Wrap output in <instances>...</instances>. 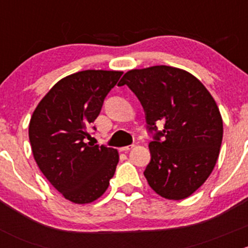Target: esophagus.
<instances>
[{"mask_svg": "<svg viewBox=\"0 0 248 248\" xmlns=\"http://www.w3.org/2000/svg\"><path fill=\"white\" fill-rule=\"evenodd\" d=\"M132 147H134V145H128V146H122V147H120L119 150L121 152H127V151H129V150H131Z\"/></svg>", "mask_w": 248, "mask_h": 248, "instance_id": "obj_1", "label": "esophagus"}]
</instances>
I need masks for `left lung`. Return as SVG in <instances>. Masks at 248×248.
I'll return each instance as SVG.
<instances>
[{
	"mask_svg": "<svg viewBox=\"0 0 248 248\" xmlns=\"http://www.w3.org/2000/svg\"><path fill=\"white\" fill-rule=\"evenodd\" d=\"M119 85L137 94L150 131L165 124L149 144L150 187L170 201L189 197L214 170L221 149L223 121L214 97L201 80L170 66L132 69Z\"/></svg>",
	"mask_w": 248,
	"mask_h": 248,
	"instance_id": "left-lung-1",
	"label": "left lung"
}]
</instances>
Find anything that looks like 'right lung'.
I'll list each match as a JSON object with an SVG mask.
<instances>
[{
	"label": "right lung",
	"instance_id": "right-lung-1",
	"mask_svg": "<svg viewBox=\"0 0 248 248\" xmlns=\"http://www.w3.org/2000/svg\"><path fill=\"white\" fill-rule=\"evenodd\" d=\"M124 72L87 69L62 78L32 114L29 138L47 181L76 204L102 197L119 163L117 150L86 142L87 127Z\"/></svg>",
	"mask_w": 248,
	"mask_h": 248
}]
</instances>
